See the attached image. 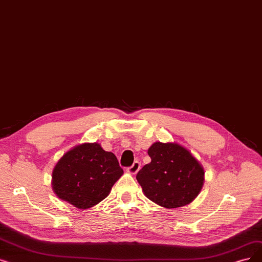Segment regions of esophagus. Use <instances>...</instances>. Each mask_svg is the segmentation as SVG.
I'll use <instances>...</instances> for the list:
<instances>
[{"label": "esophagus", "instance_id": "1", "mask_svg": "<svg viewBox=\"0 0 262 262\" xmlns=\"http://www.w3.org/2000/svg\"><path fill=\"white\" fill-rule=\"evenodd\" d=\"M140 166H141V165H140V163H139L138 161L134 162V164L128 168V172L132 173V174H136V173H137V172L139 171Z\"/></svg>", "mask_w": 262, "mask_h": 262}]
</instances>
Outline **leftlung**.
I'll list each match as a JSON object with an SVG mask.
<instances>
[{
    "mask_svg": "<svg viewBox=\"0 0 262 262\" xmlns=\"http://www.w3.org/2000/svg\"><path fill=\"white\" fill-rule=\"evenodd\" d=\"M147 154L151 163L136 176L144 195L166 209L189 204L203 186L204 170L191 153L176 142H155Z\"/></svg>",
    "mask_w": 262,
    "mask_h": 262,
    "instance_id": "left-lung-1",
    "label": "left lung"
}]
</instances>
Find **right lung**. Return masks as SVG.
Wrapping results in <instances>:
<instances>
[{
	"mask_svg": "<svg viewBox=\"0 0 262 262\" xmlns=\"http://www.w3.org/2000/svg\"><path fill=\"white\" fill-rule=\"evenodd\" d=\"M123 174L118 158L99 143H82L66 152L52 171V188L60 199L78 209L104 200Z\"/></svg>",
	"mask_w": 262,
	"mask_h": 262,
	"instance_id": "1",
	"label": "right lung"
}]
</instances>
